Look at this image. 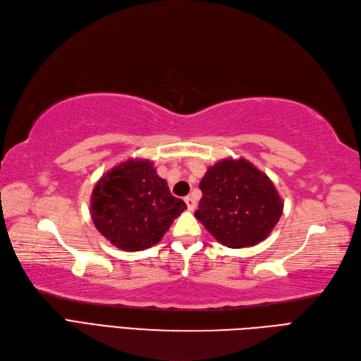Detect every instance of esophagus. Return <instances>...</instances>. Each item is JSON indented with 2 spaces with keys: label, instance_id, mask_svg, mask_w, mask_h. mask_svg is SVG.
<instances>
[{
  "label": "esophagus",
  "instance_id": "esophagus-1",
  "mask_svg": "<svg viewBox=\"0 0 361 361\" xmlns=\"http://www.w3.org/2000/svg\"><path fill=\"white\" fill-rule=\"evenodd\" d=\"M185 203H186V206H188L190 210H194L195 206H197V203H195V200H194L192 197H185Z\"/></svg>",
  "mask_w": 361,
  "mask_h": 361
}]
</instances>
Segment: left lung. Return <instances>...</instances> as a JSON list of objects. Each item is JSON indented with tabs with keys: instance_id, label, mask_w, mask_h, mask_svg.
<instances>
[{
	"instance_id": "1",
	"label": "left lung",
	"mask_w": 361,
	"mask_h": 361,
	"mask_svg": "<svg viewBox=\"0 0 361 361\" xmlns=\"http://www.w3.org/2000/svg\"><path fill=\"white\" fill-rule=\"evenodd\" d=\"M200 190L203 197L194 215L228 247L264 240L283 210L275 185L245 158H227L209 167Z\"/></svg>"
}]
</instances>
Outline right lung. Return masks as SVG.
Here are the masks:
<instances>
[{
    "label": "right lung",
    "instance_id": "1",
    "mask_svg": "<svg viewBox=\"0 0 361 361\" xmlns=\"http://www.w3.org/2000/svg\"><path fill=\"white\" fill-rule=\"evenodd\" d=\"M185 209L152 161L140 158L109 170L91 195L94 226L122 251H143L158 243Z\"/></svg>",
    "mask_w": 361,
    "mask_h": 361
}]
</instances>
